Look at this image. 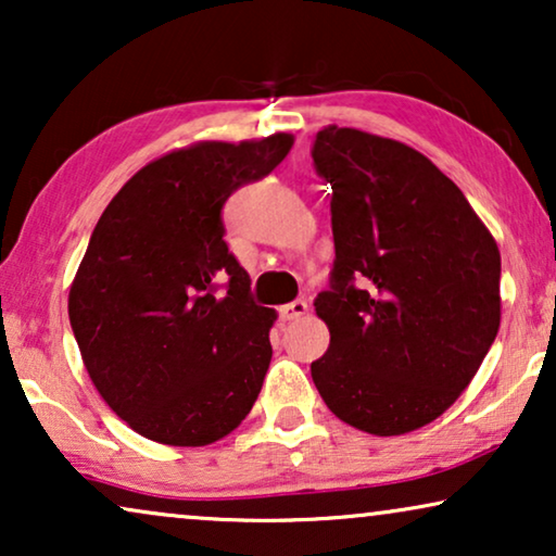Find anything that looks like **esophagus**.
Masks as SVG:
<instances>
[{
  "label": "esophagus",
  "instance_id": "obj_1",
  "mask_svg": "<svg viewBox=\"0 0 556 556\" xmlns=\"http://www.w3.org/2000/svg\"><path fill=\"white\" fill-rule=\"evenodd\" d=\"M278 314H280V318H283V321H295V318L308 314V303L301 301V299L291 301V303H286V306H280Z\"/></svg>",
  "mask_w": 556,
  "mask_h": 556
}]
</instances>
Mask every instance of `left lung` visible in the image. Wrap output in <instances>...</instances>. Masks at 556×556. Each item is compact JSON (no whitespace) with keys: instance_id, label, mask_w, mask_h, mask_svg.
Returning <instances> with one entry per match:
<instances>
[{"instance_id":"left-lung-1","label":"left lung","mask_w":556,"mask_h":556,"mask_svg":"<svg viewBox=\"0 0 556 556\" xmlns=\"http://www.w3.org/2000/svg\"><path fill=\"white\" fill-rule=\"evenodd\" d=\"M333 268L316 295L331 341L311 377L339 420L402 435L470 384L501 324V255L466 194L420 151L356 128L316 134Z\"/></svg>"}]
</instances>
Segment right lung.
Masks as SVG:
<instances>
[{"mask_svg":"<svg viewBox=\"0 0 556 556\" xmlns=\"http://www.w3.org/2000/svg\"><path fill=\"white\" fill-rule=\"evenodd\" d=\"M293 136L204 141L143 166L103 210L67 314L96 390L139 435L200 447L261 394L276 311L225 242L235 189L276 169Z\"/></svg>","mask_w":556,"mask_h":556,"instance_id":"obj_1","label":"right lung"}]
</instances>
